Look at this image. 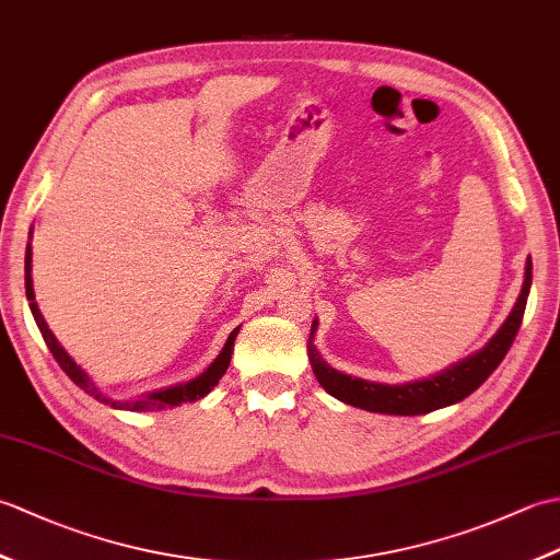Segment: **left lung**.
Masks as SVG:
<instances>
[{
	"mask_svg": "<svg viewBox=\"0 0 560 560\" xmlns=\"http://www.w3.org/2000/svg\"><path fill=\"white\" fill-rule=\"evenodd\" d=\"M532 287V259H527L525 267V281H522V291L517 295V303L510 311L508 319L495 331L491 341L477 353L467 355V359L457 361L455 365L445 368L431 377L423 380H411V383L404 385H385V383H373V380L353 377L331 368L323 355L315 349V329L317 319H313L311 327V339H307V359H311L313 373L317 383L329 392L331 397L351 404V407H359L365 411L375 413H389V416H419L435 409L450 407V404H457L464 397H469L474 389L481 387L501 361L505 353L513 347L517 337V329L522 325V315H525L527 307V295Z\"/></svg>",
	"mask_w": 560,
	"mask_h": 560,
	"instance_id": "left-lung-1",
	"label": "left lung"
}]
</instances>
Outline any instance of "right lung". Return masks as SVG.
Returning a JSON list of instances; mask_svg holds the SVG:
<instances>
[{"mask_svg":"<svg viewBox=\"0 0 560 560\" xmlns=\"http://www.w3.org/2000/svg\"><path fill=\"white\" fill-rule=\"evenodd\" d=\"M31 261H33V249H31V243H28V247H26V299H28V305H31V313L35 317V325H38L40 335H43V339L47 343V349H50V353L55 355V361L59 363V368H62V371L69 375L71 383L79 385L93 399H98L103 404H108V407L122 409V411H161V409L177 407V404H183V401H197L201 397H207L209 392L219 385V380L223 377V373L229 371L233 343H235V337H237V331H241V327H235L231 331V337L225 339L221 353L217 355V361H213L201 375L187 380V383L173 385V387H163V389H156V392H149V395H141V397H135V399H113V397H108L86 375V371H83L81 365H77V361L71 359V355L65 351L62 343H59L57 337L50 331V327H47L45 317L40 313V307H38V303H35L33 279H31V269H33Z\"/></svg>","mask_w":560,"mask_h":560,"instance_id":"obj_1","label":"right lung"}]
</instances>
